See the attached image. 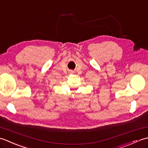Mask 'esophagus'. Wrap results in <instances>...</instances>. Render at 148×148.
<instances>
[{
	"instance_id": "1",
	"label": "esophagus",
	"mask_w": 148,
	"mask_h": 148,
	"mask_svg": "<svg viewBox=\"0 0 148 148\" xmlns=\"http://www.w3.org/2000/svg\"><path fill=\"white\" fill-rule=\"evenodd\" d=\"M70 72V74H73L74 73V71H71L70 72Z\"/></svg>"
}]
</instances>
